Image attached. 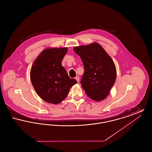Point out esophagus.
<instances>
[{
  "label": "esophagus",
  "instance_id": "1",
  "mask_svg": "<svg viewBox=\"0 0 152 152\" xmlns=\"http://www.w3.org/2000/svg\"><path fill=\"white\" fill-rule=\"evenodd\" d=\"M75 79L76 80V81L79 83V76H77L76 77H75Z\"/></svg>",
  "mask_w": 152,
  "mask_h": 152
}]
</instances>
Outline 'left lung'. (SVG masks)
<instances>
[{"label":"left lung","instance_id":"8db88e82","mask_svg":"<svg viewBox=\"0 0 152 152\" xmlns=\"http://www.w3.org/2000/svg\"><path fill=\"white\" fill-rule=\"evenodd\" d=\"M73 50L84 65L80 83L87 96L94 101L105 99L116 81V66L112 58L97 43L76 47Z\"/></svg>","mask_w":152,"mask_h":152}]
</instances>
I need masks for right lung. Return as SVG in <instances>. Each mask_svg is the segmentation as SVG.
I'll list each match as a JSON object with an SVG mask.
<instances>
[{"mask_svg":"<svg viewBox=\"0 0 152 152\" xmlns=\"http://www.w3.org/2000/svg\"><path fill=\"white\" fill-rule=\"evenodd\" d=\"M67 48L44 50L31 69L32 84L37 94L45 101L58 104L68 96L69 89L77 83L71 79L61 65Z\"/></svg>","mask_w":152,"mask_h":152,"instance_id":"right-lung-1","label":"right lung"}]
</instances>
